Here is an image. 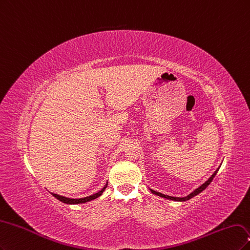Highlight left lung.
<instances>
[{
	"label": "left lung",
	"instance_id": "left-lung-1",
	"mask_svg": "<svg viewBox=\"0 0 250 250\" xmlns=\"http://www.w3.org/2000/svg\"><path fill=\"white\" fill-rule=\"evenodd\" d=\"M217 171H218V169H217V170L213 173V175L211 176L210 179H208L205 184H203L201 185V186L199 187V188H197L194 192H192L191 194H189L188 196H186V197H172V196H168V195H164V194H162V193H159V192H156V191H154V190H150L152 193H154V194H156V195H158V196H161V197H164V198H168V199H171V200H176V201H185V200H188V199H190V198H192V197H194L195 195H197V194H199L200 192H203L208 185L211 184V182L213 181V179L215 178V175H216V173H217Z\"/></svg>",
	"mask_w": 250,
	"mask_h": 250
}]
</instances>
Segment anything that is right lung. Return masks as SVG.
Returning a JSON list of instances; mask_svg holds the SVG:
<instances>
[{
	"instance_id": "add662e5",
	"label": "right lung",
	"mask_w": 250,
	"mask_h": 250,
	"mask_svg": "<svg viewBox=\"0 0 250 250\" xmlns=\"http://www.w3.org/2000/svg\"><path fill=\"white\" fill-rule=\"evenodd\" d=\"M107 185L108 183L104 185V187L98 193H95V194L93 195H90V196H87V197H84V198H79V199H74V198H67V197H64V196H60L58 194H55V193H52L53 196L56 197L57 199H59L60 201H62V203L64 204H69V205H77V204H83V203H87V201H90V200H93L95 198H98L99 196L102 195V193L104 191V189L107 188Z\"/></svg>"
}]
</instances>
